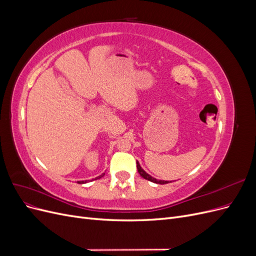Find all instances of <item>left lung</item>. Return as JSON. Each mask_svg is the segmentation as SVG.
Segmentation results:
<instances>
[{
  "label": "left lung",
  "mask_w": 256,
  "mask_h": 256,
  "mask_svg": "<svg viewBox=\"0 0 256 256\" xmlns=\"http://www.w3.org/2000/svg\"><path fill=\"white\" fill-rule=\"evenodd\" d=\"M136 168H138V174H140L144 180H150V182H154V184H168V182H168V180H156V178H154L152 176H150V174H147L144 170L142 168V166H140V164H138V161H136Z\"/></svg>",
  "instance_id": "8db88e82"
}]
</instances>
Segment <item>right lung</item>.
<instances>
[{
  "label": "right lung",
  "instance_id": "obj_1",
  "mask_svg": "<svg viewBox=\"0 0 256 256\" xmlns=\"http://www.w3.org/2000/svg\"><path fill=\"white\" fill-rule=\"evenodd\" d=\"M104 173H102V175H99L98 177H96L95 180H99V178H102V177H104ZM85 182H88V180H80V182H78V184H85Z\"/></svg>",
  "mask_w": 256,
  "mask_h": 256
}]
</instances>
